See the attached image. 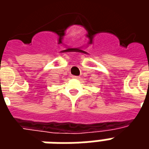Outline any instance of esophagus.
<instances>
[{
  "instance_id": "1",
  "label": "esophagus",
  "mask_w": 149,
  "mask_h": 149,
  "mask_svg": "<svg viewBox=\"0 0 149 149\" xmlns=\"http://www.w3.org/2000/svg\"><path fill=\"white\" fill-rule=\"evenodd\" d=\"M72 77L75 78V79H77V78H79V77H77V76H72Z\"/></svg>"
}]
</instances>
